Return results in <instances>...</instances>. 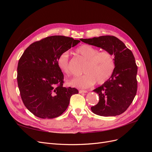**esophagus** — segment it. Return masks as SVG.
<instances>
[{
  "mask_svg": "<svg viewBox=\"0 0 152 152\" xmlns=\"http://www.w3.org/2000/svg\"><path fill=\"white\" fill-rule=\"evenodd\" d=\"M79 93H87V91H86V90H79Z\"/></svg>",
  "mask_w": 152,
  "mask_h": 152,
  "instance_id": "1",
  "label": "esophagus"
}]
</instances>
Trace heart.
<instances>
[{
  "label": "heart",
  "mask_w": 152,
  "mask_h": 152,
  "mask_svg": "<svg viewBox=\"0 0 152 152\" xmlns=\"http://www.w3.org/2000/svg\"><path fill=\"white\" fill-rule=\"evenodd\" d=\"M75 53L86 60L83 68L84 74L73 78L68 82L70 86L81 89L89 88L96 82L98 84H104L112 75L115 62L113 55L109 52L99 51L91 45L83 44L75 49ZM57 65L65 75H70L68 52H63L59 55Z\"/></svg>",
  "instance_id": "1"
}]
</instances>
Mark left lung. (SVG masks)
Wrapping results in <instances>:
<instances>
[{
  "mask_svg": "<svg viewBox=\"0 0 152 152\" xmlns=\"http://www.w3.org/2000/svg\"><path fill=\"white\" fill-rule=\"evenodd\" d=\"M80 40L115 56V67L113 74L103 85L93 91L98 94L99 100L91 109L100 116L119 115L129 108L136 94L137 66L134 55L123 42L112 35Z\"/></svg>",
  "mask_w": 152,
  "mask_h": 152,
  "instance_id": "left-lung-1",
  "label": "left lung"
}]
</instances>
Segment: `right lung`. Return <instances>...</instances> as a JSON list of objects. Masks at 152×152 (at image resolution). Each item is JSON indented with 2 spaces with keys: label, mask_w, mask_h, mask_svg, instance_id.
<instances>
[{
  "label": "right lung",
  "mask_w": 152,
  "mask_h": 152,
  "mask_svg": "<svg viewBox=\"0 0 152 152\" xmlns=\"http://www.w3.org/2000/svg\"><path fill=\"white\" fill-rule=\"evenodd\" d=\"M80 42L65 36L45 37L30 44L18 62L17 81L21 99L41 118H53L65 111L75 88L63 87L64 75L57 65L63 52Z\"/></svg>",
  "instance_id": "add662e5"
}]
</instances>
